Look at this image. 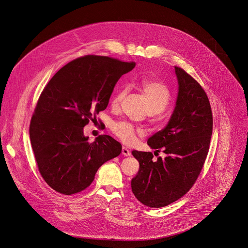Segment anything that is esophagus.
Instances as JSON below:
<instances>
[{
    "label": "esophagus",
    "instance_id": "1",
    "mask_svg": "<svg viewBox=\"0 0 248 248\" xmlns=\"http://www.w3.org/2000/svg\"><path fill=\"white\" fill-rule=\"evenodd\" d=\"M122 154H123L124 156H130L131 153H130V151L127 148L123 147V149H122Z\"/></svg>",
    "mask_w": 248,
    "mask_h": 248
}]
</instances>
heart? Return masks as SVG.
Segmentation results:
<instances>
[{
  "mask_svg": "<svg viewBox=\"0 0 248 248\" xmlns=\"http://www.w3.org/2000/svg\"><path fill=\"white\" fill-rule=\"evenodd\" d=\"M140 89L145 98L149 113L158 114L165 110L170 101V92L164 83L153 79H144L140 83ZM127 93V86H124L119 90L111 102L114 108L120 106ZM111 130L122 141L129 145L136 141L138 136L141 134L140 130L134 128L126 122L113 123Z\"/></svg>",
  "mask_w": 248,
  "mask_h": 248,
  "instance_id": "b5f03b06",
  "label": "heart"
}]
</instances>
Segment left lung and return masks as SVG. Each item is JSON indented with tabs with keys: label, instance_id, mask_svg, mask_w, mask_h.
<instances>
[{
	"label": "left lung",
	"instance_id": "8db88e82",
	"mask_svg": "<svg viewBox=\"0 0 248 248\" xmlns=\"http://www.w3.org/2000/svg\"><path fill=\"white\" fill-rule=\"evenodd\" d=\"M178 91L166 126L148 140L154 154L133 151L140 169L131 180L136 198L149 207H164L181 198L192 187L208 154L212 136V110L208 97L190 75L175 67Z\"/></svg>",
	"mask_w": 248,
	"mask_h": 248
}]
</instances>
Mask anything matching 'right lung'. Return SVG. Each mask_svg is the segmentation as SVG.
Wrapping results in <instances>:
<instances>
[{
  "label": "right lung",
  "instance_id": "1",
  "mask_svg": "<svg viewBox=\"0 0 248 248\" xmlns=\"http://www.w3.org/2000/svg\"><path fill=\"white\" fill-rule=\"evenodd\" d=\"M135 66L85 56L61 68L45 87L30 138L39 171L52 189L66 195L86 189L98 168L121 154L122 145L108 135L89 143L83 127L106 108L119 79Z\"/></svg>",
  "mask_w": 248,
  "mask_h": 248
}]
</instances>
